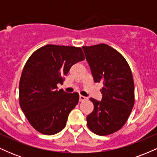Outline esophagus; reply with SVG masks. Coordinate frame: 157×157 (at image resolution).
<instances>
[{"label":"esophagus","mask_w":157,"mask_h":157,"mask_svg":"<svg viewBox=\"0 0 157 157\" xmlns=\"http://www.w3.org/2000/svg\"><path fill=\"white\" fill-rule=\"evenodd\" d=\"M88 100L87 97L82 96V95H80V102L85 101V100Z\"/></svg>","instance_id":"34e87169"}]
</instances>
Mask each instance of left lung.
Masks as SVG:
<instances>
[{"label": "left lung", "mask_w": 157, "mask_h": 157, "mask_svg": "<svg viewBox=\"0 0 157 157\" xmlns=\"http://www.w3.org/2000/svg\"><path fill=\"white\" fill-rule=\"evenodd\" d=\"M95 82H101L102 100L94 98V110L86 117L89 129L107 136L120 130L130 116L134 105V83L127 60L120 52L100 44L82 46Z\"/></svg>", "instance_id": "8db88e82"}]
</instances>
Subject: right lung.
<instances>
[{
  "mask_svg": "<svg viewBox=\"0 0 157 157\" xmlns=\"http://www.w3.org/2000/svg\"><path fill=\"white\" fill-rule=\"evenodd\" d=\"M85 60L80 47L48 44L32 54L19 83V103L29 122L46 135L57 134L77 105L79 94L57 90L74 64Z\"/></svg>",
  "mask_w": 157,
  "mask_h": 157,
  "instance_id": "1",
  "label": "right lung"
}]
</instances>
